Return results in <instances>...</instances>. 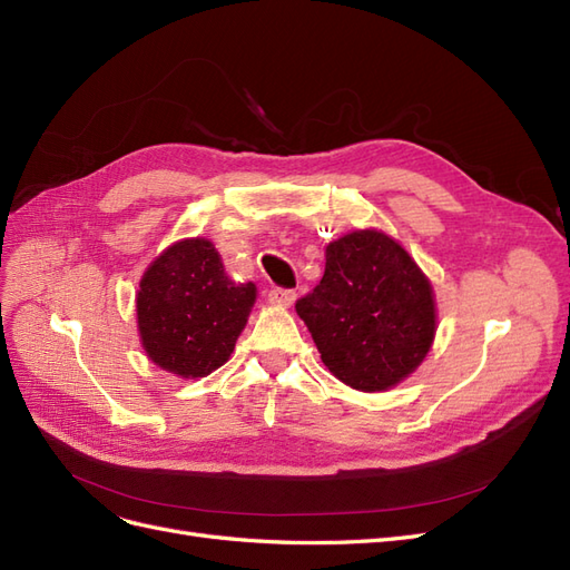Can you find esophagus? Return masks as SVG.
I'll return each mask as SVG.
<instances>
[{
	"label": "esophagus",
	"instance_id": "esophagus-1",
	"mask_svg": "<svg viewBox=\"0 0 570 570\" xmlns=\"http://www.w3.org/2000/svg\"><path fill=\"white\" fill-rule=\"evenodd\" d=\"M295 299H297V292H295V289H285V287H271V289H268V302H271V304L289 306Z\"/></svg>",
	"mask_w": 570,
	"mask_h": 570
}]
</instances>
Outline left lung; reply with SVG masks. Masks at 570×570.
I'll use <instances>...</instances> for the list:
<instances>
[{"label": "left lung", "mask_w": 570, "mask_h": 570, "mask_svg": "<svg viewBox=\"0 0 570 570\" xmlns=\"http://www.w3.org/2000/svg\"><path fill=\"white\" fill-rule=\"evenodd\" d=\"M295 308L327 371L361 392L390 390L416 371L438 327L423 271L377 230L327 245L321 283Z\"/></svg>", "instance_id": "1"}]
</instances>
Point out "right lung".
Wrapping results in <instances>:
<instances>
[{"mask_svg":"<svg viewBox=\"0 0 570 570\" xmlns=\"http://www.w3.org/2000/svg\"><path fill=\"white\" fill-rule=\"evenodd\" d=\"M256 299L254 283H233L204 237L170 245L137 289V327L154 364L204 377L230 358Z\"/></svg>","mask_w":570,"mask_h":570,"instance_id":"1","label":"right lung"}]
</instances>
